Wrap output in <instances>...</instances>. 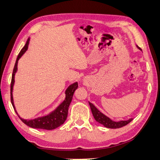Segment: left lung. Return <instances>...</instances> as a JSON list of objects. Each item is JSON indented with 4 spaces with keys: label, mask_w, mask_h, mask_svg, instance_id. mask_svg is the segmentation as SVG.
<instances>
[{
    "label": "left lung",
    "mask_w": 160,
    "mask_h": 160,
    "mask_svg": "<svg viewBox=\"0 0 160 160\" xmlns=\"http://www.w3.org/2000/svg\"><path fill=\"white\" fill-rule=\"evenodd\" d=\"M138 49H140V48H138ZM89 104L90 106V108H91L93 116H94L96 121L98 122V123L103 124L104 127H107V128H110V129L120 128V127H122L124 126L127 125V124H128L129 122H131L133 120V118H131L128 120H122L120 122L112 121L110 120L109 118L107 117V116L103 115V113H101L99 110H98L94 105H93L92 103L89 102Z\"/></svg>",
    "instance_id": "left-lung-1"
}]
</instances>
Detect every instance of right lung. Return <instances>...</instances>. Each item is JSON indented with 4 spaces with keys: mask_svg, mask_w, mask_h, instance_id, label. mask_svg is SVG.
Returning a JSON list of instances; mask_svg holds the SVG:
<instances>
[{
    "mask_svg": "<svg viewBox=\"0 0 160 160\" xmlns=\"http://www.w3.org/2000/svg\"><path fill=\"white\" fill-rule=\"evenodd\" d=\"M28 42H29V38L27 40V42L24 45V47L23 48L21 51L17 56L15 64H14V67L13 69L12 75V80H11V84H10V99L11 103L12 104V106L14 109V111L17 114V112L14 108V103H13V98H12V89H13V85L14 82V74L17 70V63H18V60L20 57L22 56V54L24 53L26 50H27ZM78 82H75L72 85L68 87V88L66 89V98L63 101V102L61 104V105L58 107V108L54 110V112H52L51 114L47 116H44V117L38 118L34 120H26L24 119L21 118L19 116L23 122L25 124H27V126L32 127V128H36V129H42L46 130H52L54 129H56L57 127L62 125L66 120L68 115V107L70 106V103L72 101V96H73L74 92L75 89L78 88Z\"/></svg>",
    "mask_w": 160,
    "mask_h": 160,
    "instance_id": "right-lung-1",
    "label": "right lung"
}]
</instances>
